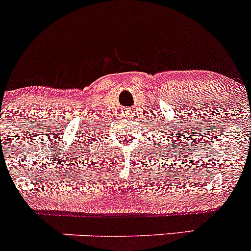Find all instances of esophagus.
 I'll return each mask as SVG.
<instances>
[{"label":"esophagus","mask_w":251,"mask_h":251,"mask_svg":"<svg viewBox=\"0 0 251 251\" xmlns=\"http://www.w3.org/2000/svg\"><path fill=\"white\" fill-rule=\"evenodd\" d=\"M127 114H128V115H130V114H131V113H130V111H128V113H127Z\"/></svg>","instance_id":"34e87169"}]
</instances>
